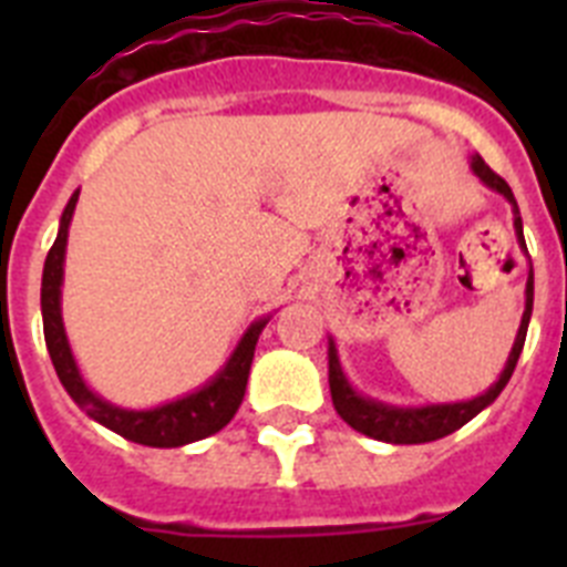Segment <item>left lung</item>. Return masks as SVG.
<instances>
[{"instance_id":"8db88e82","label":"left lung","mask_w":567,"mask_h":567,"mask_svg":"<svg viewBox=\"0 0 567 567\" xmlns=\"http://www.w3.org/2000/svg\"><path fill=\"white\" fill-rule=\"evenodd\" d=\"M471 167H474V173H477L491 189H497V193H503L505 198H508L511 207H514V215H517V218H514L517 238L525 247L523 218H519L517 202H514V193H511V187L505 184V178H499V175L494 173V169L480 158V155H474ZM530 307H534V272L528 275L523 323H519V332H517V340H514V349H511L508 354V363H505L497 383L491 385L485 394H480V398L468 400V403L425 405V409H394V405H383V403H374V400L360 398L358 392H352V385L346 383L343 372H340V360H338V352H334V343H329V389H332L334 412H338L346 423L352 425L354 432L365 434V437L383 440V443H398V445L432 443V440H440L445 437V434L457 432L460 425L468 423L471 417H477L485 405H491L494 400H497V394L503 392L505 383H508L511 374H514V369H517L519 352H523V346H525V334H528Z\"/></svg>"}]
</instances>
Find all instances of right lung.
Instances as JSON below:
<instances>
[{
	"instance_id": "1",
	"label": "right lung",
	"mask_w": 567,
	"mask_h": 567,
	"mask_svg": "<svg viewBox=\"0 0 567 567\" xmlns=\"http://www.w3.org/2000/svg\"><path fill=\"white\" fill-rule=\"evenodd\" d=\"M79 193L68 202L62 213V227H59L56 240L50 247L48 260H44L42 275V320H44V343H48L50 360L56 369L59 380L68 389V394L82 405L84 412L102 425L113 429L115 434L133 440L142 445H155V449H178V445L195 443L209 434L221 432L224 425L235 417L238 412L244 392H247L249 365L255 358V343H258L260 329L267 327V320H258L244 334L240 346L229 358L227 369L209 385H204L202 392L187 394V398L175 400V403L158 405L150 412H124L118 405L104 403L102 398L90 392L84 380L79 378V369L70 354L68 338H64L62 327V309H59V295H62V264H64V247H68V227L76 209Z\"/></svg>"
}]
</instances>
